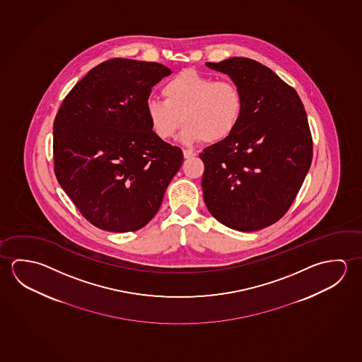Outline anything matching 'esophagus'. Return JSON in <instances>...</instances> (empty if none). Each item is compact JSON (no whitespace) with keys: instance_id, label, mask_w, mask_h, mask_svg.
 I'll list each match as a JSON object with an SVG mask.
<instances>
[{"instance_id":"1","label":"esophagus","mask_w":362,"mask_h":362,"mask_svg":"<svg viewBox=\"0 0 362 362\" xmlns=\"http://www.w3.org/2000/svg\"><path fill=\"white\" fill-rule=\"evenodd\" d=\"M183 155L185 159H189V158H193V156H196V153L193 151V150H187V148H184Z\"/></svg>"}]
</instances>
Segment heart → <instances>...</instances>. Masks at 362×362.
<instances>
[{
  "label": "heart",
  "mask_w": 362,
  "mask_h": 362,
  "mask_svg": "<svg viewBox=\"0 0 362 362\" xmlns=\"http://www.w3.org/2000/svg\"><path fill=\"white\" fill-rule=\"evenodd\" d=\"M161 92L165 100L148 98L145 103L150 126L161 140L175 136L184 122V144L219 143L231 136L243 116L241 89L228 79L214 81L185 69L170 78Z\"/></svg>",
  "instance_id": "heart-1"
}]
</instances>
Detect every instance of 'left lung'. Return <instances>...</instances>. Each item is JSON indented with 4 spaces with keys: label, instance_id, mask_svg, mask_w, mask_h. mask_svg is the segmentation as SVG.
Masks as SVG:
<instances>
[{
    "label": "left lung",
    "instance_id": "obj_1",
    "mask_svg": "<svg viewBox=\"0 0 362 362\" xmlns=\"http://www.w3.org/2000/svg\"><path fill=\"white\" fill-rule=\"evenodd\" d=\"M206 66L238 84L243 111L231 136L199 155L204 202L222 225L257 231L286 214L308 173L307 113L296 89L256 60L235 57Z\"/></svg>",
    "mask_w": 362,
    "mask_h": 362
}]
</instances>
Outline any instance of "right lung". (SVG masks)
<instances>
[{"mask_svg": "<svg viewBox=\"0 0 362 362\" xmlns=\"http://www.w3.org/2000/svg\"><path fill=\"white\" fill-rule=\"evenodd\" d=\"M172 71L155 62L107 60L66 95L53 126L54 172L84 218L136 231L159 211L183 153L150 126L145 103Z\"/></svg>", "mask_w": 362, "mask_h": 362, "instance_id": "right-lung-1", "label": "right lung"}]
</instances>
